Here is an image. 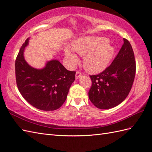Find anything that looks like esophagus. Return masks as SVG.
<instances>
[{
  "instance_id": "obj_1",
  "label": "esophagus",
  "mask_w": 152,
  "mask_h": 152,
  "mask_svg": "<svg viewBox=\"0 0 152 152\" xmlns=\"http://www.w3.org/2000/svg\"><path fill=\"white\" fill-rule=\"evenodd\" d=\"M82 74L81 73L80 71H77L76 73V79H78L80 77H82Z\"/></svg>"
}]
</instances>
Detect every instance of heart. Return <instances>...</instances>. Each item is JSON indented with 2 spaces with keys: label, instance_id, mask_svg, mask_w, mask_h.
<instances>
[{
  "label": "heart",
  "instance_id": "heart-1",
  "mask_svg": "<svg viewBox=\"0 0 152 152\" xmlns=\"http://www.w3.org/2000/svg\"><path fill=\"white\" fill-rule=\"evenodd\" d=\"M72 50L84 56V68L91 73H99L106 69L115 54V50L107 39L102 37H86L77 39L72 43ZM65 55L69 65L74 67L78 58L71 49L66 47Z\"/></svg>",
  "mask_w": 152,
  "mask_h": 152
}]
</instances>
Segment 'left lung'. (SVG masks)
<instances>
[{
    "mask_svg": "<svg viewBox=\"0 0 152 152\" xmlns=\"http://www.w3.org/2000/svg\"><path fill=\"white\" fill-rule=\"evenodd\" d=\"M111 64L97 75L90 76L92 86L89 98L102 109L116 107L128 96L133 86L136 63L131 44L126 39Z\"/></svg>",
    "mask_w": 152,
    "mask_h": 152,
    "instance_id": "1",
    "label": "left lung"
}]
</instances>
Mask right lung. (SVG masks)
<instances>
[{
    "mask_svg": "<svg viewBox=\"0 0 152 152\" xmlns=\"http://www.w3.org/2000/svg\"><path fill=\"white\" fill-rule=\"evenodd\" d=\"M29 38L21 47L15 60L16 83L23 97L32 106L43 111H54L66 100L75 80L76 72L66 70L58 60H50L41 69L28 64L24 51Z\"/></svg>",
    "mask_w": 152,
    "mask_h": 152,
    "instance_id": "1",
    "label": "right lung"
}]
</instances>
